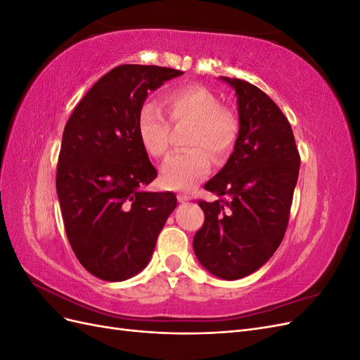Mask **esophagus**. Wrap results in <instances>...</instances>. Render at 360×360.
<instances>
[{
  "label": "esophagus",
  "instance_id": "1",
  "mask_svg": "<svg viewBox=\"0 0 360 360\" xmlns=\"http://www.w3.org/2000/svg\"><path fill=\"white\" fill-rule=\"evenodd\" d=\"M177 200H179V202H188L191 200V197H189V195L180 193V195H177Z\"/></svg>",
  "mask_w": 360,
  "mask_h": 360
}]
</instances>
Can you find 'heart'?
<instances>
[{
  "mask_svg": "<svg viewBox=\"0 0 360 360\" xmlns=\"http://www.w3.org/2000/svg\"><path fill=\"white\" fill-rule=\"evenodd\" d=\"M163 103L174 124L191 123L184 138L191 147L165 160L160 181L172 191H189L209 174L210 155L222 159L231 153L240 134V118L231 106L221 105L217 94L198 84L171 90ZM136 135L148 156L162 159L168 153L171 124L158 105L146 102L139 108Z\"/></svg>",
  "mask_w": 360,
  "mask_h": 360,
  "instance_id": "1",
  "label": "heart"
}]
</instances>
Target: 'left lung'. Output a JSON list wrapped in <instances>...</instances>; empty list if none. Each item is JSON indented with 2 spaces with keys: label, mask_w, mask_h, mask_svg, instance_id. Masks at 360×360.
Returning a JSON list of instances; mask_svg holds the SVG:
<instances>
[{
  "label": "left lung",
  "mask_w": 360,
  "mask_h": 360,
  "mask_svg": "<svg viewBox=\"0 0 360 360\" xmlns=\"http://www.w3.org/2000/svg\"><path fill=\"white\" fill-rule=\"evenodd\" d=\"M224 81L237 93L240 134L225 167L204 184L217 200L198 201L204 224L193 250L210 274L234 281L258 270L284 238L300 156L287 117L264 91Z\"/></svg>",
  "instance_id": "1"
}]
</instances>
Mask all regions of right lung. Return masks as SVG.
Wrapping results in <instances>:
<instances>
[{
  "label": "right lung",
  "mask_w": 360,
  "mask_h": 360,
  "mask_svg": "<svg viewBox=\"0 0 360 360\" xmlns=\"http://www.w3.org/2000/svg\"><path fill=\"white\" fill-rule=\"evenodd\" d=\"M181 70L122 64L76 105L63 132L57 193L69 243L79 263L103 281L143 270L177 205L172 192H144L158 176L136 135L150 91Z\"/></svg>",
  "instance_id": "add662e5"
}]
</instances>
